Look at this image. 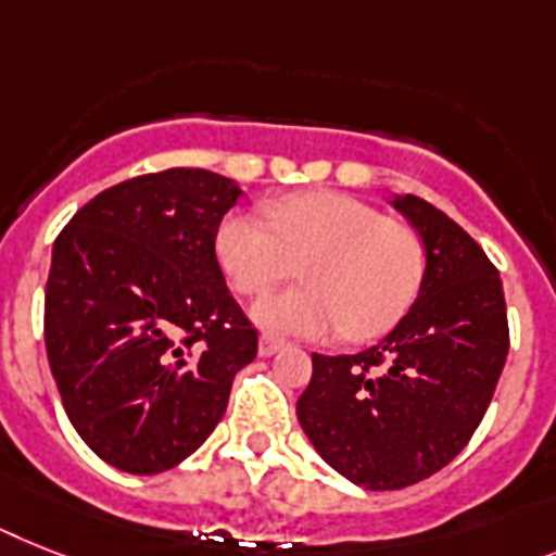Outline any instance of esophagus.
Wrapping results in <instances>:
<instances>
[{
  "instance_id": "obj_1",
  "label": "esophagus",
  "mask_w": 556,
  "mask_h": 556,
  "mask_svg": "<svg viewBox=\"0 0 556 556\" xmlns=\"http://www.w3.org/2000/svg\"><path fill=\"white\" fill-rule=\"evenodd\" d=\"M283 338H278V334H273V332H261V346H258V352L264 357H269V355H275V352L278 350H283Z\"/></svg>"
}]
</instances>
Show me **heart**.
Here are the masks:
<instances>
[{
    "label": "heart",
    "instance_id": "1",
    "mask_svg": "<svg viewBox=\"0 0 556 556\" xmlns=\"http://www.w3.org/2000/svg\"><path fill=\"white\" fill-rule=\"evenodd\" d=\"M269 227L252 213L224 218L215 238L229 287L258 298L298 273L304 287L255 306L269 329L371 341L403 318L424 283V238L378 206L332 190L267 204Z\"/></svg>",
    "mask_w": 556,
    "mask_h": 556
}]
</instances>
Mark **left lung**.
I'll return each instance as SVG.
<instances>
[{"mask_svg":"<svg viewBox=\"0 0 556 556\" xmlns=\"http://www.w3.org/2000/svg\"><path fill=\"white\" fill-rule=\"evenodd\" d=\"M424 238L426 273L401 324L357 355H312L298 420L352 483H420L469 443L508 355L503 281L483 247L417 195L392 201Z\"/></svg>","mask_w":556,"mask_h":556,"instance_id":"left-lung-1","label":"left lung"}]
</instances>
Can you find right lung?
Segmentation results:
<instances>
[{
	"label": "right lung",
	"mask_w": 556,
	"mask_h": 556,
	"mask_svg": "<svg viewBox=\"0 0 556 556\" xmlns=\"http://www.w3.org/2000/svg\"><path fill=\"white\" fill-rule=\"evenodd\" d=\"M238 195L210 169L147 173L87 201L53 244L48 364L73 429L116 469L159 475L190 457L258 355L215 258Z\"/></svg>",
	"instance_id": "add662e5"
}]
</instances>
